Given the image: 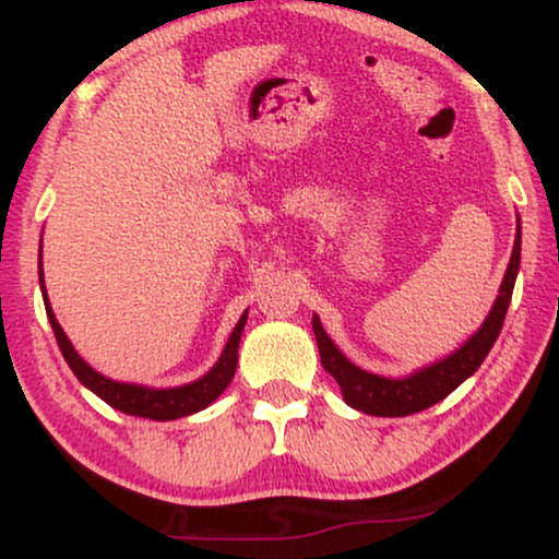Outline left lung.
Instances as JSON below:
<instances>
[{"label": "left lung", "mask_w": 559, "mask_h": 559, "mask_svg": "<svg viewBox=\"0 0 559 559\" xmlns=\"http://www.w3.org/2000/svg\"><path fill=\"white\" fill-rule=\"evenodd\" d=\"M518 267H521V221H518L515 247H512V258L510 265H507L502 288H499V297L493 301L489 318L484 320L480 331L465 346H460L452 357H447V360L436 362L431 368L420 370V373L409 378H400V381L365 373L357 365H352L342 352L336 349V344L325 336L320 320L312 318V331H316L318 338L320 362H323V368L329 370V373L336 378L338 386H342L344 402L349 404V407L360 409V413L378 415V418H404V415L428 409L431 404L441 402L444 396L452 394L465 378L476 373L480 362L489 355L493 342H497L507 316V307H510L512 299V286H515Z\"/></svg>", "instance_id": "1"}]
</instances>
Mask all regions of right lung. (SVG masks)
Listing matches in <instances>:
<instances>
[{
  "label": "right lung",
  "mask_w": 559,
  "mask_h": 559,
  "mask_svg": "<svg viewBox=\"0 0 559 559\" xmlns=\"http://www.w3.org/2000/svg\"><path fill=\"white\" fill-rule=\"evenodd\" d=\"M41 292H44V278H41ZM44 305H47V318L49 323H52L55 338L57 344H60V352L68 360L70 370L79 376L83 386H88L96 396H102V400L110 404V407L120 409V413L126 415H139V418H150V420L186 418V415L199 413V409H204L207 404H213L217 396L226 391L230 378L236 373V362H239V342H241L243 323H247V312H243L239 323H236L226 349H223L221 360H217V365L207 376L178 389H146V386H133V383L110 381V378L99 376L94 368H88V365L79 357V352L73 349V344H70L66 331H62L60 323H57L52 307H49L47 292H44Z\"/></svg>",
  "instance_id": "right-lung-1"
}]
</instances>
